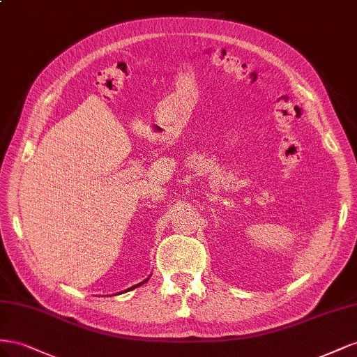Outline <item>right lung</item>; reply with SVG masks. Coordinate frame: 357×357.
Here are the masks:
<instances>
[{"instance_id":"obj_1","label":"right lung","mask_w":357,"mask_h":357,"mask_svg":"<svg viewBox=\"0 0 357 357\" xmlns=\"http://www.w3.org/2000/svg\"><path fill=\"white\" fill-rule=\"evenodd\" d=\"M146 281H148V280H145V281H144V282H140V284H137V286H133V287H131V289H136V287H139V286H142V284H145V282H146ZM131 289H128V291H130V290H131ZM126 291H127V290H126ZM121 293H122V291H121Z\"/></svg>"}]
</instances>
